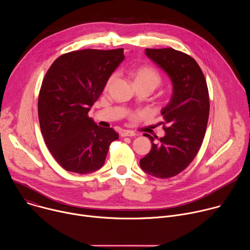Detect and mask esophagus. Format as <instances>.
Segmentation results:
<instances>
[{
  "instance_id": "1",
  "label": "esophagus",
  "mask_w": 250,
  "mask_h": 250,
  "mask_svg": "<svg viewBox=\"0 0 250 250\" xmlns=\"http://www.w3.org/2000/svg\"><path fill=\"white\" fill-rule=\"evenodd\" d=\"M134 135H135V133H134V131H132V130H123V131L121 132V136H123V137H125V136L132 137V136H134Z\"/></svg>"
}]
</instances>
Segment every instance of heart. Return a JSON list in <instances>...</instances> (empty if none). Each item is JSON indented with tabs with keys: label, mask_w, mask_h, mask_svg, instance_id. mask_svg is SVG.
<instances>
[{
	"label": "heart",
	"mask_w": 250,
	"mask_h": 250,
	"mask_svg": "<svg viewBox=\"0 0 250 250\" xmlns=\"http://www.w3.org/2000/svg\"><path fill=\"white\" fill-rule=\"evenodd\" d=\"M129 74L132 78L135 88L142 86H150L154 90L161 82V76L158 73V71L150 65H140L134 67L130 70ZM116 76L117 75L114 73L106 79L104 84L105 90H108L110 88V86L115 81Z\"/></svg>",
	"instance_id": "1"
}]
</instances>
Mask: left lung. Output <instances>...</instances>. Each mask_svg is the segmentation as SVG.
<instances>
[{"instance_id":"1","label":"left lung","mask_w":250,"mask_h":250,"mask_svg":"<svg viewBox=\"0 0 250 250\" xmlns=\"http://www.w3.org/2000/svg\"><path fill=\"white\" fill-rule=\"evenodd\" d=\"M146 54L170 77L173 93L161 110L166 134L139 161L147 174L166 179L185 170L196 157L205 137L209 99L202 69L190 55L173 48H146Z\"/></svg>"}]
</instances>
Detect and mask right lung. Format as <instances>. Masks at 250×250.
<instances>
[{"label":"right lung","mask_w":250,"mask_h":250,"mask_svg":"<svg viewBox=\"0 0 250 250\" xmlns=\"http://www.w3.org/2000/svg\"><path fill=\"white\" fill-rule=\"evenodd\" d=\"M124 59V48L83 49L62 54L47 70L39 95L40 125L47 148L65 170L87 174L100 169L119 138L88 113Z\"/></svg>","instance_id":"right-lung-1"}]
</instances>
